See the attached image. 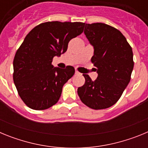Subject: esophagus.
<instances>
[{
  "instance_id": "1",
  "label": "esophagus",
  "mask_w": 148,
  "mask_h": 148,
  "mask_svg": "<svg viewBox=\"0 0 148 148\" xmlns=\"http://www.w3.org/2000/svg\"><path fill=\"white\" fill-rule=\"evenodd\" d=\"M75 74L76 75H81V73L78 71V70H75Z\"/></svg>"
}]
</instances>
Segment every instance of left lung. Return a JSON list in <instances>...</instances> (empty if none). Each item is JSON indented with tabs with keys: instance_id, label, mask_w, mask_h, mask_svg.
I'll return each mask as SVG.
<instances>
[{
	"instance_id": "obj_1",
	"label": "left lung",
	"mask_w": 148,
	"mask_h": 148,
	"mask_svg": "<svg viewBox=\"0 0 148 148\" xmlns=\"http://www.w3.org/2000/svg\"><path fill=\"white\" fill-rule=\"evenodd\" d=\"M84 34L93 46L91 58L97 79L83 74L85 83L78 88L81 101L94 110L116 104L131 78L134 62L132 47L119 30L103 23H86Z\"/></svg>"
}]
</instances>
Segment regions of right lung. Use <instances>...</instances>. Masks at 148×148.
<instances>
[{
    "instance_id": "1",
    "label": "right lung",
    "mask_w": 148,
    "mask_h": 148,
    "mask_svg": "<svg viewBox=\"0 0 148 148\" xmlns=\"http://www.w3.org/2000/svg\"><path fill=\"white\" fill-rule=\"evenodd\" d=\"M85 23L49 21L27 35L13 60V81L18 95L31 109H48L59 100L63 86L75 69L53 67L55 56L67 49L68 43L83 32Z\"/></svg>"
}]
</instances>
